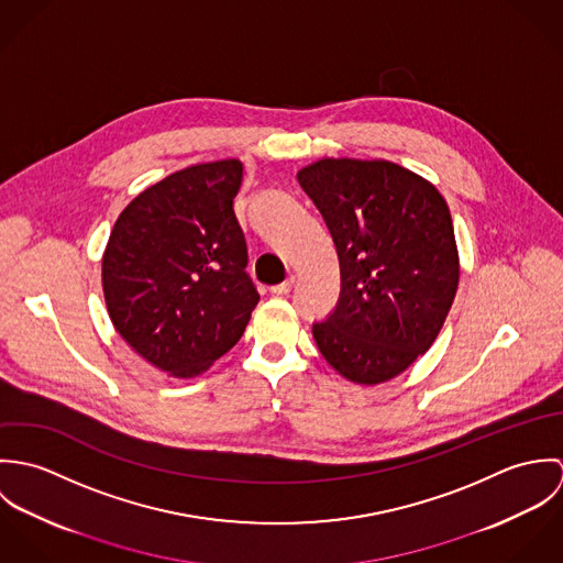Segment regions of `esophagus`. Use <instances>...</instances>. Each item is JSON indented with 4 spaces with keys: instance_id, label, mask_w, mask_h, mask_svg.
Segmentation results:
<instances>
[{
    "instance_id": "1",
    "label": "esophagus",
    "mask_w": 563,
    "mask_h": 563,
    "mask_svg": "<svg viewBox=\"0 0 563 563\" xmlns=\"http://www.w3.org/2000/svg\"><path fill=\"white\" fill-rule=\"evenodd\" d=\"M292 286H295V279L290 277V279L282 282V284H277V286H271V292H273V295H288V292L292 290Z\"/></svg>"
}]
</instances>
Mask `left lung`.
Listing matches in <instances>:
<instances>
[{
  "label": "left lung",
  "mask_w": 563,
  "mask_h": 563,
  "mask_svg": "<svg viewBox=\"0 0 563 563\" xmlns=\"http://www.w3.org/2000/svg\"><path fill=\"white\" fill-rule=\"evenodd\" d=\"M340 260L335 310L312 324L322 357L353 384L401 375L438 338L460 284L449 206L388 161L322 158L297 173Z\"/></svg>",
  "instance_id": "8db88e82"
}]
</instances>
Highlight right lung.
<instances>
[{
	"mask_svg": "<svg viewBox=\"0 0 563 563\" xmlns=\"http://www.w3.org/2000/svg\"><path fill=\"white\" fill-rule=\"evenodd\" d=\"M241 161L170 173L117 219L101 260L110 321L173 377L208 371L239 340L260 295L234 212Z\"/></svg>",
	"mask_w": 563,
	"mask_h": 563,
	"instance_id": "right-lung-1",
	"label": "right lung"
}]
</instances>
